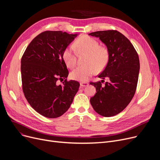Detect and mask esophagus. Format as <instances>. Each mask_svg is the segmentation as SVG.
Returning a JSON list of instances; mask_svg holds the SVG:
<instances>
[{"label":"esophagus","instance_id":"obj_1","mask_svg":"<svg viewBox=\"0 0 160 160\" xmlns=\"http://www.w3.org/2000/svg\"><path fill=\"white\" fill-rule=\"evenodd\" d=\"M89 83L88 82H80V86L81 87H86L88 86Z\"/></svg>","mask_w":160,"mask_h":160}]
</instances>
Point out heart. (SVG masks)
Returning <instances> with one entry per match:
<instances>
[{
    "label": "heart",
    "instance_id": "b5f03b06",
    "mask_svg": "<svg viewBox=\"0 0 160 160\" xmlns=\"http://www.w3.org/2000/svg\"><path fill=\"white\" fill-rule=\"evenodd\" d=\"M77 50L88 53L87 65L77 67L71 72L72 80L85 82L97 71V67L101 69L108 63L110 54L105 47H100L99 42L95 39L84 36L78 39L73 45H70L63 52V59L69 67H73L76 63Z\"/></svg>",
    "mask_w": 160,
    "mask_h": 160
}]
</instances>
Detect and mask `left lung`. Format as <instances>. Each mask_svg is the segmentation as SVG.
Segmentation results:
<instances>
[{"label":"left lung","instance_id":"obj_1","mask_svg":"<svg viewBox=\"0 0 160 160\" xmlns=\"http://www.w3.org/2000/svg\"><path fill=\"white\" fill-rule=\"evenodd\" d=\"M89 35L98 38L110 54L106 67L98 76L108 81L104 86V80L90 83L97 91L90 103L99 115L114 116L128 105L135 94L140 67L139 56L128 39L118 31H97Z\"/></svg>","mask_w":160,"mask_h":160}]
</instances>
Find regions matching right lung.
<instances>
[{
  "label": "right lung",
  "instance_id": "obj_1",
  "mask_svg": "<svg viewBox=\"0 0 160 160\" xmlns=\"http://www.w3.org/2000/svg\"><path fill=\"white\" fill-rule=\"evenodd\" d=\"M78 34L45 31L33 39L21 58L22 90L32 108L47 118H57L70 108L80 83L67 81L69 71L63 52ZM64 80L62 85L57 80Z\"/></svg>",
  "mask_w": 160,
  "mask_h": 160
}]
</instances>
